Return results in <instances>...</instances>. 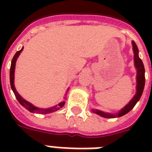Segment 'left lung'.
I'll list each match as a JSON object with an SVG mask.
<instances>
[{"mask_svg": "<svg viewBox=\"0 0 152 152\" xmlns=\"http://www.w3.org/2000/svg\"><path fill=\"white\" fill-rule=\"evenodd\" d=\"M132 45L133 53H134V65L136 69H137V87H136L137 91H136V94L132 99L130 100L129 102L126 106H124L122 109H121L118 113H111L103 112V111L99 110H95V109L91 110L93 113H96L102 118H115L124 116L125 114L129 113L134 107L135 105L137 103V102L139 101L142 94H143L144 85H145V69H144L143 61L139 57V50L137 48V46L135 43V42L132 41Z\"/></svg>", "mask_w": 152, "mask_h": 152, "instance_id": "left-lung-1", "label": "left lung"}]
</instances>
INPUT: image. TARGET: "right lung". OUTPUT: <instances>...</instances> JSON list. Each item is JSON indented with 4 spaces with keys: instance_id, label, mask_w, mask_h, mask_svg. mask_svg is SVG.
Masks as SVG:
<instances>
[{
    "instance_id": "add662e5",
    "label": "right lung",
    "mask_w": 152,
    "mask_h": 152,
    "mask_svg": "<svg viewBox=\"0 0 152 152\" xmlns=\"http://www.w3.org/2000/svg\"><path fill=\"white\" fill-rule=\"evenodd\" d=\"M23 50V47L20 51H17L15 53V56L13 57L12 60V63H11V68H10V84L11 88H12V90L14 92L15 95V98L16 99L18 100V102H20L21 105H22L24 108H26L27 110H29L30 112L31 113H42V114H46V113H53V112H55V111L58 110L61 108H62L64 105L65 104V101L63 100L62 102H61L58 105H55L53 106H51V107H49V108H39V107H37V106H34L33 104H31V102H29L27 100H25L23 98H22L20 96V95L17 92V91L15 88V84H14V78H15V62H16V60L19 57L20 54L21 53V52ZM69 88L67 89V91L65 93V95H67V92L69 91ZM64 99H65V95H64Z\"/></svg>"
}]
</instances>
